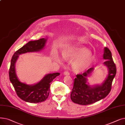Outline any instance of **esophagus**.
<instances>
[{"instance_id": "1", "label": "esophagus", "mask_w": 125, "mask_h": 125, "mask_svg": "<svg viewBox=\"0 0 125 125\" xmlns=\"http://www.w3.org/2000/svg\"><path fill=\"white\" fill-rule=\"evenodd\" d=\"M64 74L65 75H69L70 74V73H69L68 71H65L64 72Z\"/></svg>"}]
</instances>
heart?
Masks as SVG:
<instances>
[{
    "instance_id": "heart-1",
    "label": "heart",
    "mask_w": 125,
    "mask_h": 125,
    "mask_svg": "<svg viewBox=\"0 0 125 125\" xmlns=\"http://www.w3.org/2000/svg\"><path fill=\"white\" fill-rule=\"evenodd\" d=\"M63 55L66 57H78L73 63V68L76 72L86 69L92 61L93 56L85 48L75 46L67 49Z\"/></svg>"
}]
</instances>
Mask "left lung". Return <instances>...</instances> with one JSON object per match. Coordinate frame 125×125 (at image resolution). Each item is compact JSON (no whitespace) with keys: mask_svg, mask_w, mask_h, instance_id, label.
<instances>
[{"mask_svg":"<svg viewBox=\"0 0 125 125\" xmlns=\"http://www.w3.org/2000/svg\"><path fill=\"white\" fill-rule=\"evenodd\" d=\"M103 59L106 60L104 64L108 68L109 73L106 80L101 85L91 87L87 83V78L93 70V68H90L82 74H77L70 95L71 99L74 103L83 105L93 104L103 99L109 93L116 68L111 52L107 47L104 48Z\"/></svg>","mask_w":125,"mask_h":125,"instance_id":"1","label":"left lung"}]
</instances>
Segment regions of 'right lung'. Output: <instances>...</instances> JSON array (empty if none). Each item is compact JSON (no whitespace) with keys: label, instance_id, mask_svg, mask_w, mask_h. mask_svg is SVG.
Listing matches in <instances>:
<instances>
[{"label":"right lung","instance_id":"right-lung-1","mask_svg":"<svg viewBox=\"0 0 125 125\" xmlns=\"http://www.w3.org/2000/svg\"><path fill=\"white\" fill-rule=\"evenodd\" d=\"M47 41L46 38H41L34 41H30L17 50L13 55L9 69L10 80L14 86L19 97L26 102L39 103L47 99L50 89L51 82L60 73H57L46 75L42 79L34 85H28L20 82L15 71V63L19 55L27 52H37L42 50Z\"/></svg>","mask_w":125,"mask_h":125}]
</instances>
